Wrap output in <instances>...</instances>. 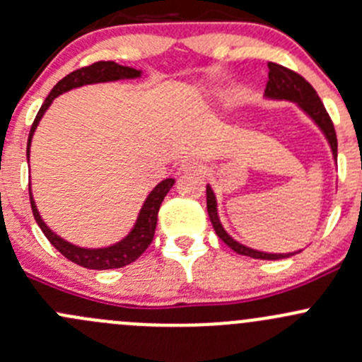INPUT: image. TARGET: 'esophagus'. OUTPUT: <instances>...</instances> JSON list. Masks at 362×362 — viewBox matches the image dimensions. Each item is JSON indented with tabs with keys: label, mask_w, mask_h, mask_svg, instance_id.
Instances as JSON below:
<instances>
[{
	"label": "esophagus",
	"mask_w": 362,
	"mask_h": 362,
	"mask_svg": "<svg viewBox=\"0 0 362 362\" xmlns=\"http://www.w3.org/2000/svg\"><path fill=\"white\" fill-rule=\"evenodd\" d=\"M204 170V165L199 159H185L180 165V171L184 173H201Z\"/></svg>",
	"instance_id": "esophagus-1"
}]
</instances>
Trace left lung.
<instances>
[{"mask_svg":"<svg viewBox=\"0 0 362 362\" xmlns=\"http://www.w3.org/2000/svg\"><path fill=\"white\" fill-rule=\"evenodd\" d=\"M265 97L276 98V100H291L295 102V104H298V107L305 114H309L312 121H314V123L321 128V132L325 133L326 140H328L329 147H332L333 158L337 159L338 144L333 121L332 117H329V114L326 112L319 95L315 93V90L310 86V83H307L302 76L296 74L295 71L288 69V67L269 62V81L267 86H265ZM206 206L208 215H210L211 220V226L213 229H215L216 235H218L230 250H234L235 253L245 255V257L251 258H260V260H279V258H288L291 257V255L298 253V251H293V253H264V251L248 248V246L241 245V243H238L235 239H232L222 227V223H220L218 211H216V197L215 194H213L210 185H206Z\"/></svg>","mask_w":362,"mask_h":362,"instance_id":"obj_1","label":"left lung"}]
</instances>
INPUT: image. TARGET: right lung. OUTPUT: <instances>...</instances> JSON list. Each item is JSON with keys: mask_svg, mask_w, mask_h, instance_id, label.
Wrapping results in <instances>:
<instances>
[{"mask_svg": "<svg viewBox=\"0 0 362 362\" xmlns=\"http://www.w3.org/2000/svg\"><path fill=\"white\" fill-rule=\"evenodd\" d=\"M142 71H136L133 67L119 66V64L111 62H95L91 66L81 67L78 71H72L71 74H67L66 78L60 79L53 90L50 91L47 98H45L43 105L37 111L36 119H34L33 127L29 132V140H28V161H29V147L30 140H33L34 130H36L37 123L43 117L45 111L52 105V102L55 100L59 95L66 93L72 88H79L83 85H93V83H107V81H117V79H135L140 78ZM175 178H166V180L159 182L154 189H152L147 199L144 201L142 210L139 213V218H136L135 226L130 230V234L127 238L121 239L116 245L107 246V248H81V246L71 245L69 241L62 239L60 235H57L55 232H52L50 227L43 222L40 211H37L36 204H34L33 194L29 189V197H30V208H33V215L36 218L37 226L43 230V234L47 235L48 241L55 246L67 260L74 262V264L81 265L85 269H95V271H107V269H119L124 265L135 262L140 255L144 253L154 238L156 223H158V211L161 206L163 199H165L166 194L170 192V189L173 187Z\"/></svg>", "mask_w": 362, "mask_h": 362, "instance_id": "1", "label": "right lung"}]
</instances>
